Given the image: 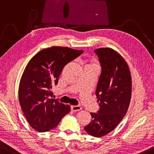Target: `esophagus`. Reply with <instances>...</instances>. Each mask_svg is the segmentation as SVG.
I'll use <instances>...</instances> for the list:
<instances>
[{
  "label": "esophagus",
  "mask_w": 154,
  "mask_h": 154,
  "mask_svg": "<svg viewBox=\"0 0 154 154\" xmlns=\"http://www.w3.org/2000/svg\"><path fill=\"white\" fill-rule=\"evenodd\" d=\"M82 109L80 106H71V110L73 112H77L79 111Z\"/></svg>",
  "instance_id": "esophagus-1"
}]
</instances>
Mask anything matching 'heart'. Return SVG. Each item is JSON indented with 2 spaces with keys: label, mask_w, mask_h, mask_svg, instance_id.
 Segmentation results:
<instances>
[{
  "label": "heart",
  "mask_w": 154,
  "mask_h": 154,
  "mask_svg": "<svg viewBox=\"0 0 154 154\" xmlns=\"http://www.w3.org/2000/svg\"><path fill=\"white\" fill-rule=\"evenodd\" d=\"M91 65H96V64H91Z\"/></svg>",
  "instance_id": "1"
}]
</instances>
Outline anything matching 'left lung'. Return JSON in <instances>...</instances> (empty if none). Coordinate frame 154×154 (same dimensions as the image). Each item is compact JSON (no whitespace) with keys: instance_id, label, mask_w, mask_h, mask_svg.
Listing matches in <instances>:
<instances>
[{"instance_id":"left-lung-1","label":"left lung","mask_w":154,"mask_h":154,"mask_svg":"<svg viewBox=\"0 0 154 154\" xmlns=\"http://www.w3.org/2000/svg\"><path fill=\"white\" fill-rule=\"evenodd\" d=\"M101 67L96 95L99 109L91 112L89 124L85 130L101 137L113 130L125 116L130 105L132 80L128 65L123 58L109 48L94 50Z\"/></svg>"}]
</instances>
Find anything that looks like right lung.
<instances>
[{"instance_id": "right-lung-1", "label": "right lung", "mask_w": 154, "mask_h": 154, "mask_svg": "<svg viewBox=\"0 0 154 154\" xmlns=\"http://www.w3.org/2000/svg\"><path fill=\"white\" fill-rule=\"evenodd\" d=\"M67 47L43 49L31 59L19 87V101L29 124L39 132L58 125L70 107L53 99L51 89L58 82L63 68L83 53Z\"/></svg>"}]
</instances>
